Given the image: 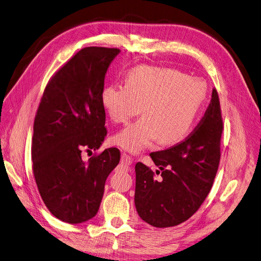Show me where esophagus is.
<instances>
[{
  "instance_id": "1",
  "label": "esophagus",
  "mask_w": 261,
  "mask_h": 261,
  "mask_svg": "<svg viewBox=\"0 0 261 261\" xmlns=\"http://www.w3.org/2000/svg\"><path fill=\"white\" fill-rule=\"evenodd\" d=\"M120 162L124 166H130L132 164V162H133V159L129 155H127V154H121V161Z\"/></svg>"
}]
</instances>
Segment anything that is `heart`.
<instances>
[{
    "mask_svg": "<svg viewBox=\"0 0 261 261\" xmlns=\"http://www.w3.org/2000/svg\"><path fill=\"white\" fill-rule=\"evenodd\" d=\"M208 94L206 82L163 67L141 65L130 69L124 86L108 85L100 92V103L116 123L140 119L116 133L113 142L125 152L138 154L158 140L175 145L186 139L197 120Z\"/></svg>",
    "mask_w": 261,
    "mask_h": 261,
    "instance_id": "heart-1",
    "label": "heart"
}]
</instances>
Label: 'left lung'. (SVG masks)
I'll return each instance as SVG.
<instances>
[{
    "instance_id": "left-lung-1",
    "label": "left lung",
    "mask_w": 261,
    "mask_h": 261,
    "mask_svg": "<svg viewBox=\"0 0 261 261\" xmlns=\"http://www.w3.org/2000/svg\"><path fill=\"white\" fill-rule=\"evenodd\" d=\"M222 130L219 96L214 89L205 116L186 141L149 154L159 169V179L144 164L136 165L134 204L142 220L156 228H168L197 212L219 166Z\"/></svg>"
}]
</instances>
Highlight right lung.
I'll list each match as a JSON object with an SVG mask.
<instances>
[{
  "instance_id": "add662e5",
  "label": "right lung",
  "mask_w": 261,
  "mask_h": 261,
  "mask_svg": "<svg viewBox=\"0 0 261 261\" xmlns=\"http://www.w3.org/2000/svg\"><path fill=\"white\" fill-rule=\"evenodd\" d=\"M118 48H82L48 81L33 124L32 169L40 195L57 219L78 224L93 218L107 176L119 164L118 148L85 162L83 149L102 145L107 134L100 103L105 74Z\"/></svg>"
}]
</instances>
